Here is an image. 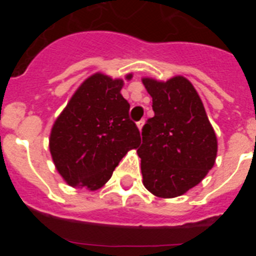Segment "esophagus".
<instances>
[{
  "instance_id": "obj_1",
  "label": "esophagus",
  "mask_w": 256,
  "mask_h": 256,
  "mask_svg": "<svg viewBox=\"0 0 256 256\" xmlns=\"http://www.w3.org/2000/svg\"><path fill=\"white\" fill-rule=\"evenodd\" d=\"M144 120L137 122V126H138V130H142V126H144Z\"/></svg>"
}]
</instances>
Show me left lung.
Segmentation results:
<instances>
[{"label":"left lung","instance_id":"1","mask_svg":"<svg viewBox=\"0 0 256 256\" xmlns=\"http://www.w3.org/2000/svg\"><path fill=\"white\" fill-rule=\"evenodd\" d=\"M155 112L142 128L144 186L158 198L186 194L204 180L216 162L218 142L202 101L182 76L159 82L142 78Z\"/></svg>","mask_w":256,"mask_h":256}]
</instances>
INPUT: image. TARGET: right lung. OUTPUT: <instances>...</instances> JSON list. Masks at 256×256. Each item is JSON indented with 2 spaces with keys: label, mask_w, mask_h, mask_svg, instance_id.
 Masks as SVG:
<instances>
[{
  "label": "right lung",
  "mask_w": 256,
  "mask_h": 256,
  "mask_svg": "<svg viewBox=\"0 0 256 256\" xmlns=\"http://www.w3.org/2000/svg\"><path fill=\"white\" fill-rule=\"evenodd\" d=\"M123 84V79L102 73L88 76L52 126L50 152L69 186L101 188L123 156L141 144L130 104L120 94Z\"/></svg>",
  "instance_id": "add662e5"
}]
</instances>
